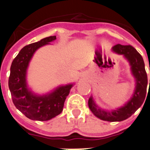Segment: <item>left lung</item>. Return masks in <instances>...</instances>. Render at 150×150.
<instances>
[{"instance_id": "left-lung-1", "label": "left lung", "mask_w": 150, "mask_h": 150, "mask_svg": "<svg viewBox=\"0 0 150 150\" xmlns=\"http://www.w3.org/2000/svg\"><path fill=\"white\" fill-rule=\"evenodd\" d=\"M113 50L118 54L124 55L130 62L132 72L136 79V88L133 97L124 107L110 112L103 110L96 105L92 97L89 98L88 104L91 112L100 120L108 122H120L131 117L144 103L146 94L147 75L143 58L134 47L131 45L118 44L113 47Z\"/></svg>"}]
</instances>
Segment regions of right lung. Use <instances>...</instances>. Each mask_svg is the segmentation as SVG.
<instances>
[{
    "instance_id": "add662e5",
    "label": "right lung",
    "mask_w": 150,
    "mask_h": 150,
    "mask_svg": "<svg viewBox=\"0 0 150 150\" xmlns=\"http://www.w3.org/2000/svg\"><path fill=\"white\" fill-rule=\"evenodd\" d=\"M56 40L48 36L40 42L25 46L14 58L10 68L8 87L15 107L32 120L47 121L60 114L72 84L61 86L53 93L42 97L33 95L27 88L26 69L32 56L39 47Z\"/></svg>"
}]
</instances>
